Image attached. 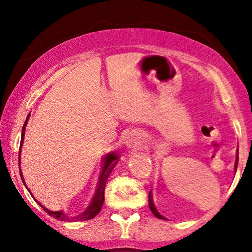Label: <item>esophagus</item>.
<instances>
[{"instance_id": "esophagus-1", "label": "esophagus", "mask_w": 252, "mask_h": 252, "mask_svg": "<svg viewBox=\"0 0 252 252\" xmlns=\"http://www.w3.org/2000/svg\"><path fill=\"white\" fill-rule=\"evenodd\" d=\"M124 143L126 144V147L134 148V147L137 146V140H136V137L134 136V135H127L125 137V142H124Z\"/></svg>"}]
</instances>
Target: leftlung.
<instances>
[{"instance_id": "8db88e82", "label": "left lung", "mask_w": 252, "mask_h": 252, "mask_svg": "<svg viewBox=\"0 0 252 252\" xmlns=\"http://www.w3.org/2000/svg\"><path fill=\"white\" fill-rule=\"evenodd\" d=\"M237 164H239V150H237V155H236V159H235V165H234V170H237ZM148 203H149V209L150 211L154 213L155 217H157V218L159 219H166L164 216H161L159 212H158V210L156 209V206L154 204V201H153V195H151V191L149 192V196H148Z\"/></svg>"}]
</instances>
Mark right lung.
I'll return each instance as SVG.
<instances>
[{"label":"right lung","instance_id":"obj_1","mask_svg":"<svg viewBox=\"0 0 252 252\" xmlns=\"http://www.w3.org/2000/svg\"><path fill=\"white\" fill-rule=\"evenodd\" d=\"M29 118H30V113L27 115L25 123H24V126L22 129V139H20V147H19V173H20V178H22V181L24 182V185H25L26 188H27V186L25 184V181H24L22 170H20V151H22V146L24 142V136H25V129H26L27 122H29ZM118 161H119V155L115 153V151H113V153L106 154L104 158H103V167H102L101 174H99L97 189H96L95 195L93 196L92 201H91V203H89V205L87 206V209H86L84 212H81L80 215L68 216L64 211H62V210H60V211H51V210L44 208V206L41 204V203L37 202L35 198L34 197L33 198L35 199L36 203H39L40 206H42L44 211H47L51 217H54V218H56L58 220H62V221H82V220H88V219L94 218V217L97 216L99 211H101L103 203H104V189H105L106 180H108L109 175L112 172L113 167L118 164ZM27 190H29V189H27ZM29 192L32 195V192H31L30 190H29Z\"/></svg>","mask_w":252,"mask_h":252}]
</instances>
